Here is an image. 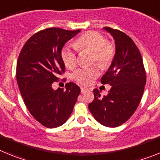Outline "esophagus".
<instances>
[{"label": "esophagus", "instance_id": "obj_1", "mask_svg": "<svg viewBox=\"0 0 160 160\" xmlns=\"http://www.w3.org/2000/svg\"><path fill=\"white\" fill-rule=\"evenodd\" d=\"M87 90H88V89L86 88V87H81V92L82 93H84L85 91H87Z\"/></svg>", "mask_w": 160, "mask_h": 160}]
</instances>
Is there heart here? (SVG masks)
<instances>
[{
    "label": "heart",
    "instance_id": "b5f03b06",
    "mask_svg": "<svg viewBox=\"0 0 160 160\" xmlns=\"http://www.w3.org/2000/svg\"><path fill=\"white\" fill-rule=\"evenodd\" d=\"M74 46H66L62 49L61 56L65 66L73 69L77 65L78 50L88 49L93 52V62H96L102 67H107L111 64L115 54V48L111 42L100 32H86L78 38L73 44ZM99 71L96 66L80 68L73 73V78L82 85H90L98 76Z\"/></svg>",
    "mask_w": 160,
    "mask_h": 160
}]
</instances>
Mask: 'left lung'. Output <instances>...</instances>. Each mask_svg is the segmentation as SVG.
Here are the masks:
<instances>
[{
    "instance_id": "left-lung-1",
    "label": "left lung",
    "mask_w": 160,
    "mask_h": 160,
    "mask_svg": "<svg viewBox=\"0 0 160 160\" xmlns=\"http://www.w3.org/2000/svg\"><path fill=\"white\" fill-rule=\"evenodd\" d=\"M103 29L111 33L115 43L112 62L101 78L102 84H110L111 88L103 97L94 89V101L88 107L99 123L116 128L136 111L146 85V72L140 52L132 39L118 29Z\"/></svg>"
}]
</instances>
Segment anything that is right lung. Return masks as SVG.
I'll return each mask as SVG.
<instances>
[{"label": "right lung", "mask_w": 160, "mask_h": 160, "mask_svg": "<svg viewBox=\"0 0 160 160\" xmlns=\"http://www.w3.org/2000/svg\"><path fill=\"white\" fill-rule=\"evenodd\" d=\"M49 28L25 42L17 63V82L25 106L32 117L48 128L60 127L70 118L81 92L73 82L66 90L52 84L65 72L61 53L65 44L80 32Z\"/></svg>", "instance_id": "1"}]
</instances>
